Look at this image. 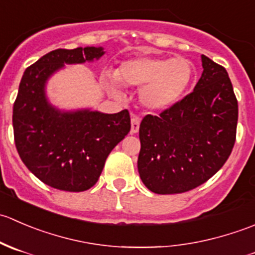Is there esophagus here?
Segmentation results:
<instances>
[{"instance_id": "1", "label": "esophagus", "mask_w": 255, "mask_h": 255, "mask_svg": "<svg viewBox=\"0 0 255 255\" xmlns=\"http://www.w3.org/2000/svg\"><path fill=\"white\" fill-rule=\"evenodd\" d=\"M139 125L140 118L137 116H133L132 120H130V133H137L139 130Z\"/></svg>"}]
</instances>
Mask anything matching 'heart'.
Returning a JSON list of instances; mask_svg holds the SVG:
<instances>
[{
	"label": "heart",
	"instance_id": "1",
	"mask_svg": "<svg viewBox=\"0 0 255 255\" xmlns=\"http://www.w3.org/2000/svg\"><path fill=\"white\" fill-rule=\"evenodd\" d=\"M194 78V64L182 56H137L121 63L115 76L105 74V80L115 94H118V82L126 86H140V102L150 110L173 106L181 99Z\"/></svg>",
	"mask_w": 255,
	"mask_h": 255
}]
</instances>
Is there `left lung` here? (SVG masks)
<instances>
[{"label":"left lung","instance_id":"1","mask_svg":"<svg viewBox=\"0 0 255 255\" xmlns=\"http://www.w3.org/2000/svg\"><path fill=\"white\" fill-rule=\"evenodd\" d=\"M202 75L191 94L139 127L138 171L160 195L200 186L227 161L236 142L238 102L223 66L201 55Z\"/></svg>","mask_w":255,"mask_h":255}]
</instances>
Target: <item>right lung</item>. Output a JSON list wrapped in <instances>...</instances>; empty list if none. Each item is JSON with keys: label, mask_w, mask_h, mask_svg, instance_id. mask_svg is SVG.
Returning a JSON list of instances; mask_svg holds the SVG:
<instances>
[{"label": "right lung", "mask_w": 255, "mask_h": 255, "mask_svg": "<svg viewBox=\"0 0 255 255\" xmlns=\"http://www.w3.org/2000/svg\"><path fill=\"white\" fill-rule=\"evenodd\" d=\"M102 47L56 49L25 69L13 105L14 143L24 165L54 189L80 192L99 180L107 156L130 130L127 110L60 111L45 95L48 79L65 64L94 61Z\"/></svg>", "instance_id": "obj_1"}]
</instances>
